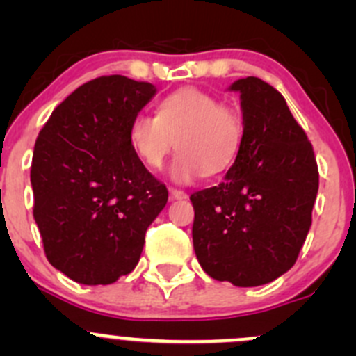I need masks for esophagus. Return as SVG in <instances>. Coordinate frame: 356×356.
Listing matches in <instances>:
<instances>
[{"instance_id":"34e87169","label":"esophagus","mask_w":356,"mask_h":356,"mask_svg":"<svg viewBox=\"0 0 356 356\" xmlns=\"http://www.w3.org/2000/svg\"><path fill=\"white\" fill-rule=\"evenodd\" d=\"M170 198L172 200H186V198H188V195H186L184 191H181V189H172L170 188Z\"/></svg>"}]
</instances>
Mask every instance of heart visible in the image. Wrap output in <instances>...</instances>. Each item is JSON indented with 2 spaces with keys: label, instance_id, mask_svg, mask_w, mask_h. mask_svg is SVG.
<instances>
[{
  "label": "heart",
  "instance_id": "obj_1",
  "mask_svg": "<svg viewBox=\"0 0 356 356\" xmlns=\"http://www.w3.org/2000/svg\"><path fill=\"white\" fill-rule=\"evenodd\" d=\"M243 117L232 106L195 88H182L165 96L155 115L141 111L129 124V143L143 163L160 168L172 149H181L170 175L191 182L207 174L227 170L243 145Z\"/></svg>",
  "mask_w": 356,
  "mask_h": 356
}]
</instances>
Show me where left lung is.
I'll return each mask as SVG.
<instances>
[{"instance_id":"left-lung-1","label":"left lung","mask_w":356,"mask_h":356,"mask_svg":"<svg viewBox=\"0 0 356 356\" xmlns=\"http://www.w3.org/2000/svg\"><path fill=\"white\" fill-rule=\"evenodd\" d=\"M243 145L224 182L191 195L193 245L204 272L239 288L289 270L312 225L318 191L314 148L277 89L238 79Z\"/></svg>"}]
</instances>
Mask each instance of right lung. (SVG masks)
Instances as JSON below:
<instances>
[{
	"label": "right lung",
	"mask_w": 356,
	"mask_h": 356,
	"mask_svg": "<svg viewBox=\"0 0 356 356\" xmlns=\"http://www.w3.org/2000/svg\"><path fill=\"white\" fill-rule=\"evenodd\" d=\"M156 88L124 75L67 96L34 146V220L56 270L79 284H111L134 270L146 229L168 200L132 152L129 124Z\"/></svg>",
	"instance_id": "obj_1"
}]
</instances>
